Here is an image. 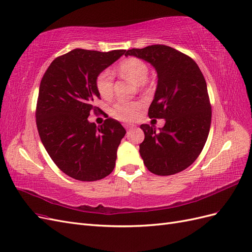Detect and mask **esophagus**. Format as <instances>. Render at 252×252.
Here are the masks:
<instances>
[{"instance_id":"34e87169","label":"esophagus","mask_w":252,"mask_h":252,"mask_svg":"<svg viewBox=\"0 0 252 252\" xmlns=\"http://www.w3.org/2000/svg\"><path fill=\"white\" fill-rule=\"evenodd\" d=\"M125 127L126 128V130L131 131V130H133V128H135V126L131 125V124H127V125H125Z\"/></svg>"}]
</instances>
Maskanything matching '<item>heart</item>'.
<instances>
[{"label":"heart","mask_w":252,"mask_h":252,"mask_svg":"<svg viewBox=\"0 0 252 252\" xmlns=\"http://www.w3.org/2000/svg\"><path fill=\"white\" fill-rule=\"evenodd\" d=\"M119 74L142 88L143 82L147 80L149 68L147 64L138 58H128L121 61L118 65ZM114 79L110 70H102L96 78V88L99 95L102 98H110L113 94ZM141 109V103L134 102H118L111 109V115L121 121H132L138 116Z\"/></svg>","instance_id":"b5f03b06"}]
</instances>
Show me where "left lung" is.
<instances>
[{"label": "left lung", "mask_w": 252, "mask_h": 252, "mask_svg": "<svg viewBox=\"0 0 252 252\" xmlns=\"http://www.w3.org/2000/svg\"><path fill=\"white\" fill-rule=\"evenodd\" d=\"M125 56L155 68L158 80L149 117L166 121L158 131L154 126H140L143 163L156 175L176 174L195 161L209 135L211 106L205 78L190 57L166 45L133 48Z\"/></svg>", "instance_id": "1"}]
</instances>
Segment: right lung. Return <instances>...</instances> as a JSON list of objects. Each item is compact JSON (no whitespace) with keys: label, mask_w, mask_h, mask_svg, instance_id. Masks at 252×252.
<instances>
[{"label":"right lung","mask_w":252,"mask_h":252,"mask_svg":"<svg viewBox=\"0 0 252 252\" xmlns=\"http://www.w3.org/2000/svg\"><path fill=\"white\" fill-rule=\"evenodd\" d=\"M126 50L101 53L76 48L56 58L43 76L37 103V127L48 155L63 173L94 182L112 173L126 130L119 121H89L100 98L96 78Z\"/></svg>","instance_id":"obj_1"}]
</instances>
